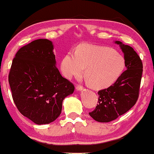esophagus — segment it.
I'll list each match as a JSON object with an SVG mask.
<instances>
[{"mask_svg":"<svg viewBox=\"0 0 154 154\" xmlns=\"http://www.w3.org/2000/svg\"><path fill=\"white\" fill-rule=\"evenodd\" d=\"M76 89L77 90H84V86H82V85H77L76 86Z\"/></svg>","mask_w":154,"mask_h":154,"instance_id":"obj_1","label":"esophagus"}]
</instances>
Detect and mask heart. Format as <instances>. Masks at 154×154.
Masks as SVG:
<instances>
[{
	"label": "heart",
	"instance_id": "1",
	"mask_svg": "<svg viewBox=\"0 0 154 154\" xmlns=\"http://www.w3.org/2000/svg\"><path fill=\"white\" fill-rule=\"evenodd\" d=\"M63 74L68 78L79 77L86 69L87 82L94 89L110 86L120 77L125 68L123 57L111 48L88 44L69 51L61 65Z\"/></svg>",
	"mask_w": 154,
	"mask_h": 154
}]
</instances>
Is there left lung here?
I'll list each match as a JSON object with an SVG mask.
<instances>
[{
    "label": "left lung",
    "mask_w": 154,
    "mask_h": 154,
    "mask_svg": "<svg viewBox=\"0 0 154 154\" xmlns=\"http://www.w3.org/2000/svg\"><path fill=\"white\" fill-rule=\"evenodd\" d=\"M124 53L126 69L108 88L98 92V104L90 116L95 121L108 123L130 110L138 99L143 63L134 48L116 41Z\"/></svg>",
    "instance_id": "1"
}]
</instances>
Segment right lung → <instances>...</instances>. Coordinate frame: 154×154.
Here are the masks:
<instances>
[{
	"label": "right lung",
	"instance_id": "right-lung-1",
	"mask_svg": "<svg viewBox=\"0 0 154 154\" xmlns=\"http://www.w3.org/2000/svg\"><path fill=\"white\" fill-rule=\"evenodd\" d=\"M53 45L38 39L21 47L9 73L12 98L19 112L38 125L48 124L60 115L62 101L75 86L56 67Z\"/></svg>",
	"mask_w": 154,
	"mask_h": 154
}]
</instances>
